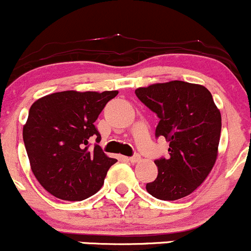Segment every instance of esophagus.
I'll use <instances>...</instances> for the list:
<instances>
[{"instance_id":"obj_1","label":"esophagus","mask_w":251,"mask_h":251,"mask_svg":"<svg viewBox=\"0 0 251 251\" xmlns=\"http://www.w3.org/2000/svg\"><path fill=\"white\" fill-rule=\"evenodd\" d=\"M141 159V157L139 156V154H134V156H131V157H129L128 158V161L130 162V163H136V162H139Z\"/></svg>"}]
</instances>
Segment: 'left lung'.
I'll list each match as a JSON object with an SVG mask.
<instances>
[{
    "mask_svg": "<svg viewBox=\"0 0 251 251\" xmlns=\"http://www.w3.org/2000/svg\"><path fill=\"white\" fill-rule=\"evenodd\" d=\"M135 94L158 116L157 138L169 143V157L154 161L158 175L147 192L162 201L186 197L202 185L218 157L221 113L211 93L201 84L170 81L138 88Z\"/></svg>",
    "mask_w": 251,
    "mask_h": 251,
    "instance_id": "8db88e82",
    "label": "left lung"
}]
</instances>
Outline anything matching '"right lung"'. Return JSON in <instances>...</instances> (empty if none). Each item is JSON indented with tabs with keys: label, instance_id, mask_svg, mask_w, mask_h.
Returning a JSON list of instances; mask_svg holds the SVG:
<instances>
[{
	"label": "right lung",
	"instance_id": "obj_1",
	"mask_svg": "<svg viewBox=\"0 0 251 251\" xmlns=\"http://www.w3.org/2000/svg\"><path fill=\"white\" fill-rule=\"evenodd\" d=\"M117 90L53 93L31 105L23 128V139L31 170L54 197L83 201L104 185L107 170L117 159L110 158L95 144L101 140L94 122Z\"/></svg>",
	"mask_w": 251,
	"mask_h": 251
}]
</instances>
